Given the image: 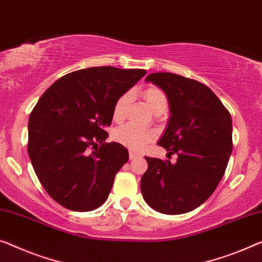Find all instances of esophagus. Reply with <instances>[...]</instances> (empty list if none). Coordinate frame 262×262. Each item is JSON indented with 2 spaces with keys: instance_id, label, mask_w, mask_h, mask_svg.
Instances as JSON below:
<instances>
[{
  "instance_id": "1",
  "label": "esophagus",
  "mask_w": 262,
  "mask_h": 262,
  "mask_svg": "<svg viewBox=\"0 0 262 262\" xmlns=\"http://www.w3.org/2000/svg\"><path fill=\"white\" fill-rule=\"evenodd\" d=\"M139 156H140V155H138L136 153H134V151H133V150H130V151H129V158H130V160L139 158Z\"/></svg>"
}]
</instances>
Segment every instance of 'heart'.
<instances>
[{
  "label": "heart",
  "mask_w": 262,
  "mask_h": 262,
  "mask_svg": "<svg viewBox=\"0 0 262 262\" xmlns=\"http://www.w3.org/2000/svg\"><path fill=\"white\" fill-rule=\"evenodd\" d=\"M143 99L146 101L148 106L154 113L160 111V109L167 108V97L161 89L155 87V85H149L144 89ZM130 101V94L123 93L122 95L118 97L115 101L114 107H113V119L115 121H121L124 118L126 108ZM114 139L116 142L123 144L124 147L129 148L134 151H141L147 147L148 143L154 141L155 134L154 132L149 129H141V128L134 127L132 124L121 127L116 129L114 133Z\"/></svg>",
  "instance_id": "heart-1"
}]
</instances>
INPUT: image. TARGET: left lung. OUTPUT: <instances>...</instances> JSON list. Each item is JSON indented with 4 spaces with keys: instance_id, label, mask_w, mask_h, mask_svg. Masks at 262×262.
I'll use <instances>...</instances> for the list:
<instances>
[{
    "instance_id": "8db88e82",
    "label": "left lung",
    "mask_w": 262,
    "mask_h": 262,
    "mask_svg": "<svg viewBox=\"0 0 262 262\" xmlns=\"http://www.w3.org/2000/svg\"><path fill=\"white\" fill-rule=\"evenodd\" d=\"M146 81L166 93L170 119L159 146L169 160L147 158L141 178L144 201L163 214H182L213 194L232 154V118L206 84L173 73H151Z\"/></svg>"
}]
</instances>
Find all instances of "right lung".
<instances>
[{"label":"right lung","instance_id":"add662e5","mask_svg":"<svg viewBox=\"0 0 262 262\" xmlns=\"http://www.w3.org/2000/svg\"><path fill=\"white\" fill-rule=\"evenodd\" d=\"M143 69L75 70L50 85L29 116L28 154L49 196L75 212L107 200L115 175L128 161L126 147L107 143L113 107Z\"/></svg>","mask_w":262,"mask_h":262}]
</instances>
